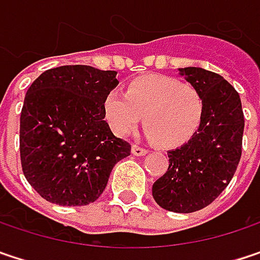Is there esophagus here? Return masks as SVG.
Wrapping results in <instances>:
<instances>
[{
	"instance_id": "obj_1",
	"label": "esophagus",
	"mask_w": 260,
	"mask_h": 260,
	"mask_svg": "<svg viewBox=\"0 0 260 260\" xmlns=\"http://www.w3.org/2000/svg\"><path fill=\"white\" fill-rule=\"evenodd\" d=\"M131 152H132V154H134V156H144V154H147V150H146V149H143V147H138V146H132Z\"/></svg>"
}]
</instances>
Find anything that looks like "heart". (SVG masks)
<instances>
[{"mask_svg":"<svg viewBox=\"0 0 260 260\" xmlns=\"http://www.w3.org/2000/svg\"><path fill=\"white\" fill-rule=\"evenodd\" d=\"M110 129L125 137L144 120L147 138L164 149H177L200 131L205 103L201 92L174 77L146 74L129 83L126 93L113 89L103 100Z\"/></svg>","mask_w":260,"mask_h":260,"instance_id":"b5f03b06","label":"heart"}]
</instances>
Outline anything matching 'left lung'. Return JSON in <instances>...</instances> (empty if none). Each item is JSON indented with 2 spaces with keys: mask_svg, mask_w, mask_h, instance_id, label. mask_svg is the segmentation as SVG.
Instances as JSON below:
<instances>
[{
  "mask_svg": "<svg viewBox=\"0 0 260 260\" xmlns=\"http://www.w3.org/2000/svg\"><path fill=\"white\" fill-rule=\"evenodd\" d=\"M178 76L201 92L205 114L200 131L168 152V171L153 183L154 201L174 213H193L216 200L234 177L241 157L244 114L241 100L222 76L200 67Z\"/></svg>",
  "mask_w": 260,
  "mask_h": 260,
  "instance_id": "left-lung-1",
  "label": "left lung"
}]
</instances>
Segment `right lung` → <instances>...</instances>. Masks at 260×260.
<instances>
[{
    "instance_id": "1",
    "label": "right lung",
    "mask_w": 260,
    "mask_h": 260,
    "mask_svg": "<svg viewBox=\"0 0 260 260\" xmlns=\"http://www.w3.org/2000/svg\"><path fill=\"white\" fill-rule=\"evenodd\" d=\"M116 71L63 65L29 86L20 113V160L28 183L49 202L76 207L96 201L113 167L131 146L113 135L103 100Z\"/></svg>"
}]
</instances>
